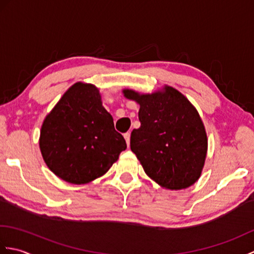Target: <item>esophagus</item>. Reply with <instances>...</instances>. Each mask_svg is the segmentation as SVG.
I'll return each mask as SVG.
<instances>
[{"instance_id":"esophagus-1","label":"esophagus","mask_w":254,"mask_h":254,"mask_svg":"<svg viewBox=\"0 0 254 254\" xmlns=\"http://www.w3.org/2000/svg\"><path fill=\"white\" fill-rule=\"evenodd\" d=\"M130 137H131V134H130V132H127V133L124 134V139H126V142H127V146H128V145H130Z\"/></svg>"}]
</instances>
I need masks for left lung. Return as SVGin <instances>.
I'll list each match as a JSON object with an SVG mask.
<instances>
[{
    "instance_id": "1",
    "label": "left lung",
    "mask_w": 254,
    "mask_h": 254,
    "mask_svg": "<svg viewBox=\"0 0 254 254\" xmlns=\"http://www.w3.org/2000/svg\"><path fill=\"white\" fill-rule=\"evenodd\" d=\"M122 93L139 105L141 127L131 133V149L145 174L167 190L194 185L207 154L206 131L195 107L168 85L152 94Z\"/></svg>"
}]
</instances>
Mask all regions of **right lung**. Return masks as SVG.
Wrapping results in <instances>:
<instances>
[{"mask_svg": "<svg viewBox=\"0 0 254 254\" xmlns=\"http://www.w3.org/2000/svg\"><path fill=\"white\" fill-rule=\"evenodd\" d=\"M39 147L46 165L60 179L85 185L104 176L127 143L102 106L99 89L77 82L41 126Z\"/></svg>", "mask_w": 254, "mask_h": 254, "instance_id": "add662e5", "label": "right lung"}]
</instances>
